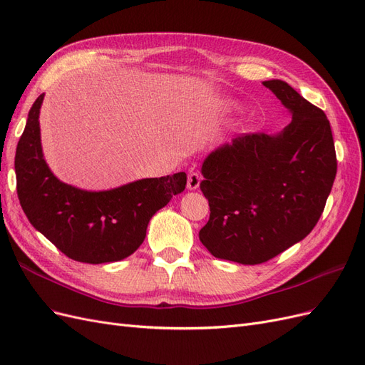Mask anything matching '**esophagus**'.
Here are the masks:
<instances>
[{
	"label": "esophagus",
	"instance_id": "1",
	"mask_svg": "<svg viewBox=\"0 0 365 365\" xmlns=\"http://www.w3.org/2000/svg\"><path fill=\"white\" fill-rule=\"evenodd\" d=\"M202 181V176L197 173V172H190L189 173V178H187V189L189 190H196L197 187H200Z\"/></svg>",
	"mask_w": 365,
	"mask_h": 365
}]
</instances>
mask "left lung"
<instances>
[{
  "mask_svg": "<svg viewBox=\"0 0 365 365\" xmlns=\"http://www.w3.org/2000/svg\"><path fill=\"white\" fill-rule=\"evenodd\" d=\"M292 115L277 134H245L202 163L210 219L200 231L217 259L259 264L303 240L322 216L336 175L332 129L322 109L283 81H264Z\"/></svg>",
  "mask_w": 365,
  "mask_h": 365,
  "instance_id": "obj_1",
  "label": "left lung"
}]
</instances>
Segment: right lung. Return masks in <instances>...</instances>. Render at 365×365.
Wrapping results in <instances>:
<instances>
[{"instance_id":"obj_1","label":"right lung","mask_w":365,"mask_h":365,"mask_svg":"<svg viewBox=\"0 0 365 365\" xmlns=\"http://www.w3.org/2000/svg\"><path fill=\"white\" fill-rule=\"evenodd\" d=\"M41 94L15 155L16 192L30 224L65 256L83 263L123 260L143 244L149 220L185 189L187 175L145 178L111 190H83L50 170L41 146Z\"/></svg>"}]
</instances>
